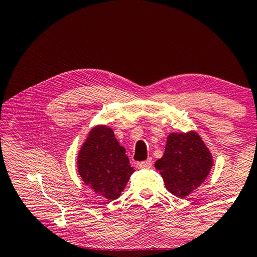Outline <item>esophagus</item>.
Listing matches in <instances>:
<instances>
[{
    "label": "esophagus",
    "mask_w": 257,
    "mask_h": 257,
    "mask_svg": "<svg viewBox=\"0 0 257 257\" xmlns=\"http://www.w3.org/2000/svg\"><path fill=\"white\" fill-rule=\"evenodd\" d=\"M152 158H148L147 160H144V162H141L139 164L140 168H150L152 166Z\"/></svg>",
    "instance_id": "esophagus-1"
}]
</instances>
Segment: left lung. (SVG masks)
<instances>
[{"instance_id":"left-lung-1","label":"left lung","mask_w":257,"mask_h":257,"mask_svg":"<svg viewBox=\"0 0 257 257\" xmlns=\"http://www.w3.org/2000/svg\"><path fill=\"white\" fill-rule=\"evenodd\" d=\"M167 190L186 197L204 181L212 167V157L196 133L170 134L164 156L155 164Z\"/></svg>"}]
</instances>
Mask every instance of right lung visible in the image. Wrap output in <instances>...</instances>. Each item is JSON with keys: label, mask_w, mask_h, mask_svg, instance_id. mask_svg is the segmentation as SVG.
Masks as SVG:
<instances>
[{"label": "right lung", "mask_w": 257, "mask_h": 257, "mask_svg": "<svg viewBox=\"0 0 257 257\" xmlns=\"http://www.w3.org/2000/svg\"><path fill=\"white\" fill-rule=\"evenodd\" d=\"M78 173L86 186L107 200H116L135 170L113 130L98 125L91 130L78 155Z\"/></svg>", "instance_id": "1"}]
</instances>
